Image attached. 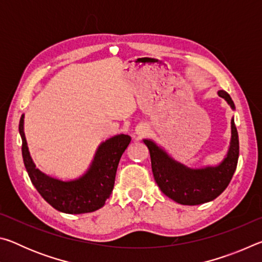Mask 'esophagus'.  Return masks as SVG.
I'll use <instances>...</instances> for the list:
<instances>
[{"label": "esophagus", "mask_w": 262, "mask_h": 262, "mask_svg": "<svg viewBox=\"0 0 262 262\" xmlns=\"http://www.w3.org/2000/svg\"><path fill=\"white\" fill-rule=\"evenodd\" d=\"M147 132H148V127L145 125H141V126L137 127V129H136V133L139 135H144Z\"/></svg>", "instance_id": "obj_1"}]
</instances>
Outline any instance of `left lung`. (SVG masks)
<instances>
[{"label":"left lung","mask_w":262,"mask_h":262,"mask_svg":"<svg viewBox=\"0 0 262 262\" xmlns=\"http://www.w3.org/2000/svg\"><path fill=\"white\" fill-rule=\"evenodd\" d=\"M234 108L231 97L227 91H219ZM231 145L224 162L217 167L192 170L174 162L159 149L154 142L144 140L151 158L154 178L162 192L172 200L186 206L201 205L214 200L228 187L236 171L239 157V139L234 121H231Z\"/></svg>","instance_id":"8db88e82"}]
</instances>
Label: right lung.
Instances as JSON below:
<instances>
[{
	"instance_id": "add662e5",
	"label": "right lung",
	"mask_w": 262,
	"mask_h": 262,
	"mask_svg": "<svg viewBox=\"0 0 262 262\" xmlns=\"http://www.w3.org/2000/svg\"><path fill=\"white\" fill-rule=\"evenodd\" d=\"M24 115L19 120L21 155L31 183L45 201L66 214H85L105 205L114 187L119 161L130 142V136L121 134L105 141L96 154L90 170L81 179L60 181L41 173L30 157L23 132Z\"/></svg>"
}]
</instances>
